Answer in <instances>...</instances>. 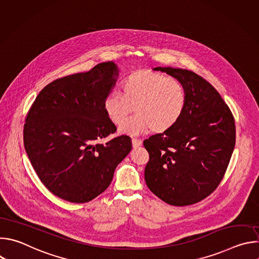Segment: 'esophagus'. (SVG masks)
<instances>
[{
    "mask_svg": "<svg viewBox=\"0 0 259 259\" xmlns=\"http://www.w3.org/2000/svg\"><path fill=\"white\" fill-rule=\"evenodd\" d=\"M142 144V141L140 139H137V138H132V145L133 147H138Z\"/></svg>",
    "mask_w": 259,
    "mask_h": 259,
    "instance_id": "34e87169",
    "label": "esophagus"
}]
</instances>
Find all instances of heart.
Returning <instances> with one entry per match:
<instances>
[{
    "label": "heart",
    "mask_w": 259,
    "mask_h": 259,
    "mask_svg": "<svg viewBox=\"0 0 259 259\" xmlns=\"http://www.w3.org/2000/svg\"><path fill=\"white\" fill-rule=\"evenodd\" d=\"M121 94L109 93L103 100L108 120L122 125L133 108L136 116L121 127L120 131L138 135L153 130L165 133L182 118L187 107L186 87L175 79L153 70H135L122 83Z\"/></svg>",
    "instance_id": "b5f03b06"
}]
</instances>
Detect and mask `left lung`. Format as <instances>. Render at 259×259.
Instances as JSON below:
<instances>
[{"mask_svg": "<svg viewBox=\"0 0 259 259\" xmlns=\"http://www.w3.org/2000/svg\"><path fill=\"white\" fill-rule=\"evenodd\" d=\"M179 80L188 101L180 121L169 131L143 141L150 154L146 186L173 206L198 203L224 178L236 143L235 119L216 89L194 71L155 67Z\"/></svg>", "mask_w": 259, "mask_h": 259, "instance_id": "obj_1", "label": "left lung"}]
</instances>
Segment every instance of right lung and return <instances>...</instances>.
Returning <instances> with one entry per match:
<instances>
[{"mask_svg": "<svg viewBox=\"0 0 259 259\" xmlns=\"http://www.w3.org/2000/svg\"><path fill=\"white\" fill-rule=\"evenodd\" d=\"M118 76L117 64L108 61L57 79L28 110L25 152L44 186L60 199L86 203L99 196L132 149L127 135L98 142L117 131L104 113L103 100Z\"/></svg>", "mask_w": 259, "mask_h": 259, "instance_id": "add662e5", "label": "right lung"}]
</instances>
